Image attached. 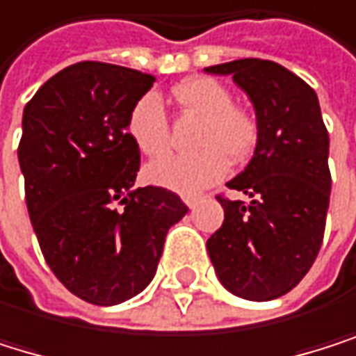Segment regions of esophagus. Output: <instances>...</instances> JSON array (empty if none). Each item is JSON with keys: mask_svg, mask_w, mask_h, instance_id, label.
Returning a JSON list of instances; mask_svg holds the SVG:
<instances>
[{"mask_svg": "<svg viewBox=\"0 0 356 356\" xmlns=\"http://www.w3.org/2000/svg\"><path fill=\"white\" fill-rule=\"evenodd\" d=\"M200 195H184V204L188 206V208H197V204H200Z\"/></svg>", "mask_w": 356, "mask_h": 356, "instance_id": "obj_1", "label": "esophagus"}]
</instances>
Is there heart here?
<instances>
[{
    "label": "heart",
    "instance_id": "1",
    "mask_svg": "<svg viewBox=\"0 0 356 356\" xmlns=\"http://www.w3.org/2000/svg\"><path fill=\"white\" fill-rule=\"evenodd\" d=\"M180 108L202 116L193 138L200 148L186 154H165L146 168V178L176 193H197L216 184L229 172L231 161H246L259 142V125L252 114L234 106L231 91L214 78H191L174 88ZM127 136L146 156H156L170 146V120L156 93L142 95L129 110Z\"/></svg>",
    "mask_w": 356,
    "mask_h": 356
}]
</instances>
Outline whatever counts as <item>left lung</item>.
I'll return each mask as SVG.
<instances>
[{"instance_id": "left-lung-1", "label": "left lung", "mask_w": 356, "mask_h": 356, "mask_svg": "<svg viewBox=\"0 0 356 356\" xmlns=\"http://www.w3.org/2000/svg\"><path fill=\"white\" fill-rule=\"evenodd\" d=\"M206 72L234 76L259 125L254 156L227 182L246 200L216 195L225 220L208 252L227 291L270 301L295 289L321 250L331 193L329 134L314 88L286 67L238 59Z\"/></svg>"}]
</instances>
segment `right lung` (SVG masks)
<instances>
[{"label":"right lung","mask_w":356,"mask_h":356,"mask_svg":"<svg viewBox=\"0 0 356 356\" xmlns=\"http://www.w3.org/2000/svg\"><path fill=\"white\" fill-rule=\"evenodd\" d=\"M154 76L80 61L40 86L23 112L19 163L42 254L76 297L114 306L148 286L186 204L163 186L131 188L140 150L131 106Z\"/></svg>","instance_id":"obj_1"}]
</instances>
